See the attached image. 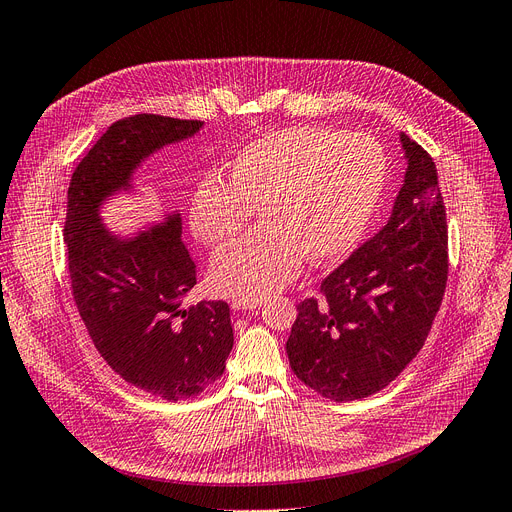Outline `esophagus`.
I'll return each mask as SVG.
<instances>
[{
  "label": "esophagus",
  "mask_w": 512,
  "mask_h": 512,
  "mask_svg": "<svg viewBox=\"0 0 512 512\" xmlns=\"http://www.w3.org/2000/svg\"><path fill=\"white\" fill-rule=\"evenodd\" d=\"M263 304V299H232V310L234 312H246V310H255Z\"/></svg>",
  "instance_id": "obj_1"
}]
</instances>
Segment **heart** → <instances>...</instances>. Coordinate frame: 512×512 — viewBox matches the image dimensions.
Wrapping results in <instances>:
<instances>
[{"label": "heart", "mask_w": 512, "mask_h": 512, "mask_svg": "<svg viewBox=\"0 0 512 512\" xmlns=\"http://www.w3.org/2000/svg\"><path fill=\"white\" fill-rule=\"evenodd\" d=\"M386 170L382 145L356 132L291 126L249 143L223 181H202L189 202L192 234L211 249L238 236L253 211L261 219L213 257L208 287L223 297L261 299L293 282L306 257H344L375 213Z\"/></svg>", "instance_id": "1"}]
</instances>
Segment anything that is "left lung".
Listing matches in <instances>:
<instances>
[{
    "label": "left lung",
    "mask_w": 512,
    "mask_h": 512,
    "mask_svg": "<svg viewBox=\"0 0 512 512\" xmlns=\"http://www.w3.org/2000/svg\"><path fill=\"white\" fill-rule=\"evenodd\" d=\"M407 170L388 223L297 304L293 373L331 401L386 388L426 342L447 285V219L437 166L401 132Z\"/></svg>",
    "instance_id": "8db88e82"
}]
</instances>
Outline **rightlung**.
Here are the masks:
<instances>
[{
	"label": "right lung",
	"mask_w": 512,
	"mask_h": 512,
	"mask_svg": "<svg viewBox=\"0 0 512 512\" xmlns=\"http://www.w3.org/2000/svg\"><path fill=\"white\" fill-rule=\"evenodd\" d=\"M202 126L154 113L118 120L73 170L67 192V268L92 344L122 380L166 401L194 399L223 375L234 346L230 306H181L196 285V263L181 242L179 211L118 236L103 223L101 206L130 192L151 154Z\"/></svg>",
	"instance_id": "add662e5"
}]
</instances>
